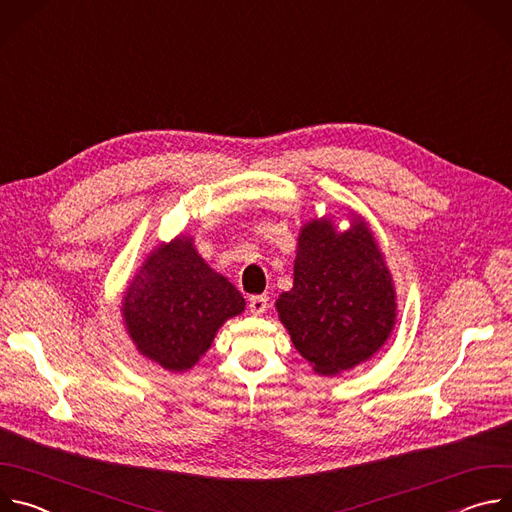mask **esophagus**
<instances>
[{"label": "esophagus", "mask_w": 512, "mask_h": 512, "mask_svg": "<svg viewBox=\"0 0 512 512\" xmlns=\"http://www.w3.org/2000/svg\"><path fill=\"white\" fill-rule=\"evenodd\" d=\"M267 310V296H253L249 300V312L253 316H261Z\"/></svg>", "instance_id": "34e87169"}]
</instances>
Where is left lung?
<instances>
[{
  "label": "left lung",
  "instance_id": "obj_1",
  "mask_svg": "<svg viewBox=\"0 0 512 512\" xmlns=\"http://www.w3.org/2000/svg\"><path fill=\"white\" fill-rule=\"evenodd\" d=\"M300 227L294 285L275 302L279 322L316 375L336 377L371 360L397 324V291L385 255L364 218L348 208Z\"/></svg>",
  "mask_w": 512,
  "mask_h": 512
}]
</instances>
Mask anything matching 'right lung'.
Listing matches in <instances>:
<instances>
[{"mask_svg": "<svg viewBox=\"0 0 512 512\" xmlns=\"http://www.w3.org/2000/svg\"><path fill=\"white\" fill-rule=\"evenodd\" d=\"M237 287L180 233L156 245L129 277L121 318L135 350L164 371L184 373L206 354L221 326L245 312Z\"/></svg>", "mask_w": 512, "mask_h": 512, "instance_id": "obj_1", "label": "right lung"}]
</instances>
